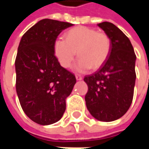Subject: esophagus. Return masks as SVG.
Returning a JSON list of instances; mask_svg holds the SVG:
<instances>
[{
    "label": "esophagus",
    "instance_id": "esophagus-1",
    "mask_svg": "<svg viewBox=\"0 0 149 149\" xmlns=\"http://www.w3.org/2000/svg\"><path fill=\"white\" fill-rule=\"evenodd\" d=\"M76 79H77V81H81V80H82V79H83V77H81V75L77 74V75H76Z\"/></svg>",
    "mask_w": 149,
    "mask_h": 149
}]
</instances>
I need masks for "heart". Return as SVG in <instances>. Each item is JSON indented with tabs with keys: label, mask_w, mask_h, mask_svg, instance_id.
<instances>
[{
	"label": "heart",
	"mask_w": 149,
	"mask_h": 149,
	"mask_svg": "<svg viewBox=\"0 0 149 149\" xmlns=\"http://www.w3.org/2000/svg\"><path fill=\"white\" fill-rule=\"evenodd\" d=\"M111 40L105 33L80 26L66 33L65 40L57 39L54 43V52L59 63L69 68L77 55L80 56L74 66L77 72L100 68L109 57Z\"/></svg>",
	"instance_id": "b5f03b06"
}]
</instances>
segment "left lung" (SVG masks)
I'll list each match as a JSON object with an SVG mask.
<instances>
[{
  "label": "left lung",
  "mask_w": 149,
  "mask_h": 149,
  "mask_svg": "<svg viewBox=\"0 0 149 149\" xmlns=\"http://www.w3.org/2000/svg\"><path fill=\"white\" fill-rule=\"evenodd\" d=\"M111 40L109 57L100 68L84 81L88 88L85 95L88 110L100 121H113L125 115L134 93L136 54L130 40L110 22L98 24Z\"/></svg>",
  "instance_id": "1"
}]
</instances>
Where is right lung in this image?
<instances>
[{
    "instance_id": "add662e5",
    "label": "right lung",
    "mask_w": 149,
    "mask_h": 149,
    "mask_svg": "<svg viewBox=\"0 0 149 149\" xmlns=\"http://www.w3.org/2000/svg\"><path fill=\"white\" fill-rule=\"evenodd\" d=\"M72 24L43 19L23 35L15 61L16 90L24 113L33 121L48 125L61 120L65 100L76 77L60 65L54 43Z\"/></svg>"
}]
</instances>
